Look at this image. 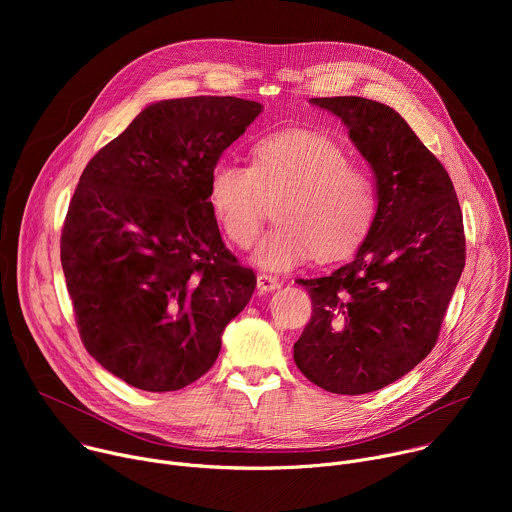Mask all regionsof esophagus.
I'll return each mask as SVG.
<instances>
[{"label":"esophagus","instance_id":"obj_1","mask_svg":"<svg viewBox=\"0 0 512 512\" xmlns=\"http://www.w3.org/2000/svg\"><path fill=\"white\" fill-rule=\"evenodd\" d=\"M279 285H281L279 279L273 277V275H267V273H259V275H257V287H259V291H273V289H277Z\"/></svg>","mask_w":512,"mask_h":512}]
</instances>
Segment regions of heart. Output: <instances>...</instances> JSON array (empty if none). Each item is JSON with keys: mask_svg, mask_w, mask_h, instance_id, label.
<instances>
[{"mask_svg": "<svg viewBox=\"0 0 512 512\" xmlns=\"http://www.w3.org/2000/svg\"><path fill=\"white\" fill-rule=\"evenodd\" d=\"M279 227L255 249L263 269L285 271L312 255L330 261L346 255L369 231L377 188L373 176L348 162L340 145L310 131L259 139L251 168L221 160L208 178V202L225 237L249 249L261 235L269 204Z\"/></svg>", "mask_w": 512, "mask_h": 512, "instance_id": "obj_1", "label": "heart"}]
</instances>
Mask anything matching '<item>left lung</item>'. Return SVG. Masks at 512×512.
Listing matches in <instances>:
<instances>
[{
	"instance_id": "1",
	"label": "left lung",
	"mask_w": 512,
	"mask_h": 512,
	"mask_svg": "<svg viewBox=\"0 0 512 512\" xmlns=\"http://www.w3.org/2000/svg\"><path fill=\"white\" fill-rule=\"evenodd\" d=\"M375 172L377 212L352 261L298 279L312 318L294 344L298 369L338 395L379 391L431 352L466 265L454 184L407 121L362 97H322Z\"/></svg>"
}]
</instances>
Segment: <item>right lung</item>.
<instances>
[{
    "label": "right lung",
    "mask_w": 512,
    "mask_h": 512,
    "mask_svg": "<svg viewBox=\"0 0 512 512\" xmlns=\"http://www.w3.org/2000/svg\"><path fill=\"white\" fill-rule=\"evenodd\" d=\"M261 109L204 95L145 107L70 198L60 261L81 340L135 389L200 379L253 296L257 277L221 239L208 178Z\"/></svg>",
    "instance_id": "add662e5"
}]
</instances>
